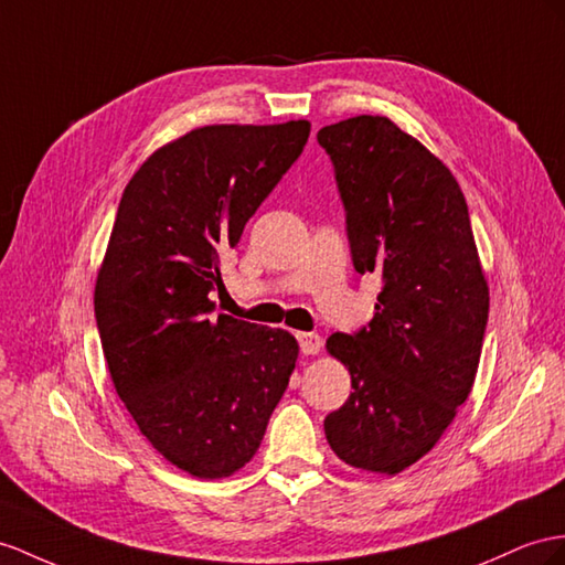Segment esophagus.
Masks as SVG:
<instances>
[{"label":"esophagus","instance_id":"1","mask_svg":"<svg viewBox=\"0 0 565 565\" xmlns=\"http://www.w3.org/2000/svg\"><path fill=\"white\" fill-rule=\"evenodd\" d=\"M296 339H298L302 355H315V353H320V349H322L320 334H312V331H298Z\"/></svg>","mask_w":565,"mask_h":565}]
</instances>
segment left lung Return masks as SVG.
<instances>
[{"label":"left lung","instance_id":"8db88e82","mask_svg":"<svg viewBox=\"0 0 565 565\" xmlns=\"http://www.w3.org/2000/svg\"><path fill=\"white\" fill-rule=\"evenodd\" d=\"M334 164L358 274H380L374 317L327 351L351 372L349 401L324 417L343 462L396 475L454 423L480 365L489 288L454 173L386 117L320 128Z\"/></svg>","mask_w":565,"mask_h":565}]
</instances>
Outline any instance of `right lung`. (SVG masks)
<instances>
[{"instance_id":"right-lung-1","label":"right lung","mask_w":565,"mask_h":565,"mask_svg":"<svg viewBox=\"0 0 565 565\" xmlns=\"http://www.w3.org/2000/svg\"><path fill=\"white\" fill-rule=\"evenodd\" d=\"M308 121L205 126L128 181L95 284L114 388L142 437L193 477L234 475L296 367L284 329L214 315L222 255L300 157Z\"/></svg>"}]
</instances>
